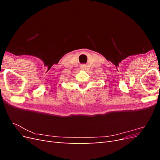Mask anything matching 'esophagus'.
<instances>
[{
	"mask_svg": "<svg viewBox=\"0 0 160 160\" xmlns=\"http://www.w3.org/2000/svg\"><path fill=\"white\" fill-rule=\"evenodd\" d=\"M83 68H85V67H84V66H83Z\"/></svg>",
	"mask_w": 160,
	"mask_h": 160,
	"instance_id": "34e87169",
	"label": "esophagus"
}]
</instances>
